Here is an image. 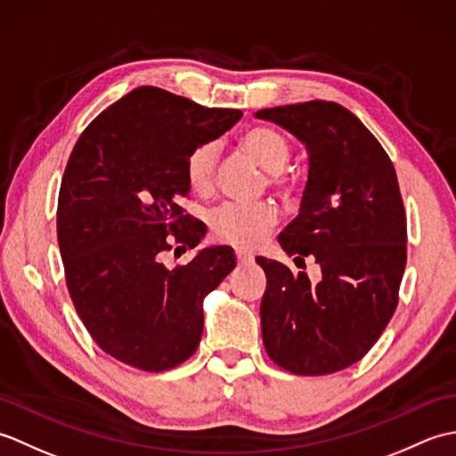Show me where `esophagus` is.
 <instances>
[{
	"label": "esophagus",
	"mask_w": 456,
	"mask_h": 456,
	"mask_svg": "<svg viewBox=\"0 0 456 456\" xmlns=\"http://www.w3.org/2000/svg\"><path fill=\"white\" fill-rule=\"evenodd\" d=\"M235 256H237V260H239V265H248V263H253V255L250 253H247V250H243V248H237L235 250Z\"/></svg>",
	"instance_id": "34e87169"
}]
</instances>
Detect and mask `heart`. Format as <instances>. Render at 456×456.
<instances>
[{
  "label": "heart",
  "mask_w": 456,
  "mask_h": 456,
  "mask_svg": "<svg viewBox=\"0 0 456 456\" xmlns=\"http://www.w3.org/2000/svg\"><path fill=\"white\" fill-rule=\"evenodd\" d=\"M240 144L260 167L268 172V182L280 190L289 188L282 172L292 157V147L282 133L270 127L248 129ZM217 144L206 142L190 152L186 160V178L196 193H209L217 172ZM278 213L273 203H223L211 211V231L223 243L237 247H256L268 231L276 225Z\"/></svg>",
  "instance_id": "b5f03b06"
}]
</instances>
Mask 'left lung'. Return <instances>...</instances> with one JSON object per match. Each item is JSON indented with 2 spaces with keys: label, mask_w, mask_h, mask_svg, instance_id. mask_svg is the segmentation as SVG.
Here are the masks:
<instances>
[{
  "label": "left lung",
  "mask_w": 456,
  "mask_h": 456,
  "mask_svg": "<svg viewBox=\"0 0 456 456\" xmlns=\"http://www.w3.org/2000/svg\"><path fill=\"white\" fill-rule=\"evenodd\" d=\"M255 118L305 144L299 213L278 240L296 260L312 256L322 268V280L312 284L305 273L256 258L266 274L265 348L299 376L343 370L370 351L398 305L408 256L398 176L374 134L335 102L268 108Z\"/></svg>",
  "instance_id": "8db88e82"
}]
</instances>
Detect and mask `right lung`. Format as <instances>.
I'll return each mask as SVG.
<instances>
[{
  "mask_svg": "<svg viewBox=\"0 0 456 456\" xmlns=\"http://www.w3.org/2000/svg\"><path fill=\"white\" fill-rule=\"evenodd\" d=\"M240 118L141 86L102 111L68 159L56 213L66 286L94 341L125 364L162 372L196 353L203 297L235 253L208 247L172 270L162 256L206 235L178 206L190 193L186 160Z\"/></svg>",
  "mask_w": 456,
  "mask_h": 456,
  "instance_id": "right-lung-1",
  "label": "right lung"
}]
</instances>
